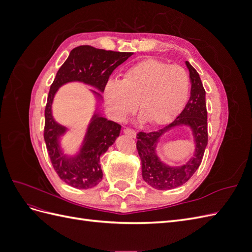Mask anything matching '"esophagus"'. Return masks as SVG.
<instances>
[{
	"mask_svg": "<svg viewBox=\"0 0 252 252\" xmlns=\"http://www.w3.org/2000/svg\"><path fill=\"white\" fill-rule=\"evenodd\" d=\"M124 133L127 134V135H130L131 138H135V136H136L135 130H133V129H130V128H125L124 129Z\"/></svg>",
	"mask_w": 252,
	"mask_h": 252,
	"instance_id": "34e87169",
	"label": "esophagus"
}]
</instances>
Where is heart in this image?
I'll list each match as a JSON object with an SVG mask.
<instances>
[{
	"mask_svg": "<svg viewBox=\"0 0 252 252\" xmlns=\"http://www.w3.org/2000/svg\"><path fill=\"white\" fill-rule=\"evenodd\" d=\"M190 80L180 65L146 59L129 67L121 81L105 84L103 96L110 116L119 122L138 110L150 125H164L184 107Z\"/></svg>",
	"mask_w": 252,
	"mask_h": 252,
	"instance_id": "obj_1",
	"label": "heart"
}]
</instances>
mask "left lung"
<instances>
[{"label": "left lung", "instance_id": "1", "mask_svg": "<svg viewBox=\"0 0 252 252\" xmlns=\"http://www.w3.org/2000/svg\"><path fill=\"white\" fill-rule=\"evenodd\" d=\"M185 64L191 82L190 97L185 108L177 119L159 130L136 134V149L142 162L143 180L151 187L158 190L172 189L185 184L201 165L205 148L208 143L205 89L197 71L188 61ZM182 125L188 126L192 129L196 145L195 155L186 164L173 167L160 161L157 156L156 147L159 138L165 132Z\"/></svg>", "mask_w": 252, "mask_h": 252}]
</instances>
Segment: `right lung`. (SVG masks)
<instances>
[{
  "label": "right lung",
  "mask_w": 252,
  "mask_h": 252,
  "mask_svg": "<svg viewBox=\"0 0 252 252\" xmlns=\"http://www.w3.org/2000/svg\"><path fill=\"white\" fill-rule=\"evenodd\" d=\"M133 55L132 52H118L97 49L89 45L73 48L50 86L45 108L44 140L53 168L66 184L79 189L93 188L101 182L103 172L100 158L120 135L121 125L95 112L91 118L79 152L73 157L65 155L60 139L67 128L59 124L52 117V102L57 91L64 84L82 82L103 93L105 84L116 68ZM100 98L101 94L93 90Z\"/></svg>",
  "instance_id": "right-lung-1"
}]
</instances>
